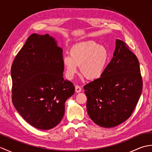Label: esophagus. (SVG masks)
Returning <instances> with one entry per match:
<instances>
[{"mask_svg":"<svg viewBox=\"0 0 152 152\" xmlns=\"http://www.w3.org/2000/svg\"><path fill=\"white\" fill-rule=\"evenodd\" d=\"M75 91H76V93H80V91H82L81 87H80V86H78V85H76V86H75Z\"/></svg>","mask_w":152,"mask_h":152,"instance_id":"1","label":"esophagus"}]
</instances>
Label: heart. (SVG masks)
<instances>
[{
  "instance_id": "1",
  "label": "heart",
  "mask_w": 152,
  "mask_h": 152,
  "mask_svg": "<svg viewBox=\"0 0 152 152\" xmlns=\"http://www.w3.org/2000/svg\"><path fill=\"white\" fill-rule=\"evenodd\" d=\"M70 55L64 56L63 59L66 75L70 80L73 78L80 65L81 72L86 78H99L104 72L108 59L106 48L93 40L75 44L71 48Z\"/></svg>"
}]
</instances>
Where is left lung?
<instances>
[{"label":"left lung","instance_id":"1","mask_svg":"<svg viewBox=\"0 0 152 152\" xmlns=\"http://www.w3.org/2000/svg\"><path fill=\"white\" fill-rule=\"evenodd\" d=\"M83 89L88 115L96 124L114 127L130 117L140 99L142 79L137 57L125 42L116 40L104 73Z\"/></svg>","mask_w":152,"mask_h":152}]
</instances>
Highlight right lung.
Instances as JSON below:
<instances>
[{"label": "right lung", "instance_id": "right-lung-1", "mask_svg": "<svg viewBox=\"0 0 152 152\" xmlns=\"http://www.w3.org/2000/svg\"><path fill=\"white\" fill-rule=\"evenodd\" d=\"M63 50L48 34H32L11 68L13 104L25 121L38 129L59 124L64 103L74 93L73 83L64 80Z\"/></svg>", "mask_w": 152, "mask_h": 152}]
</instances>
